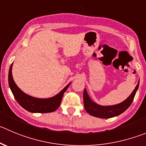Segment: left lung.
I'll use <instances>...</instances> for the list:
<instances>
[{
  "label": "left lung",
  "instance_id": "obj_1",
  "mask_svg": "<svg viewBox=\"0 0 146 146\" xmlns=\"http://www.w3.org/2000/svg\"><path fill=\"white\" fill-rule=\"evenodd\" d=\"M139 87V82L133 90L131 94L127 98L125 101L117 104L111 106H102L95 103L88 96L86 89L84 91V104L86 111L92 116L96 117L107 119L114 117L123 113L132 104L134 99L135 94Z\"/></svg>",
  "mask_w": 146,
  "mask_h": 146
}]
</instances>
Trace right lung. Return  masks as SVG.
<instances>
[{
	"mask_svg": "<svg viewBox=\"0 0 146 146\" xmlns=\"http://www.w3.org/2000/svg\"><path fill=\"white\" fill-rule=\"evenodd\" d=\"M12 66L13 63L11 65L9 72V87L16 100L23 108L32 113H48L55 111L60 107L64 93L71 83L68 84L59 94L52 97L47 99L33 97L23 92L17 86L12 76Z\"/></svg>",
	"mask_w": 146,
	"mask_h": 146,
	"instance_id": "1",
	"label": "right lung"
}]
</instances>
